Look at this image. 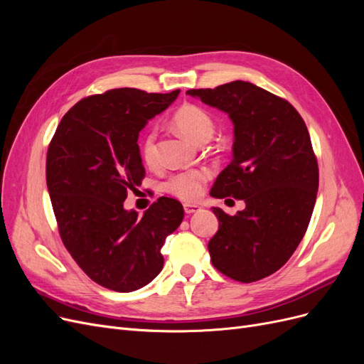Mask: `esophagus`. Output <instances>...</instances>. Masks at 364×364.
Returning a JSON list of instances; mask_svg holds the SVG:
<instances>
[{
	"label": "esophagus",
	"instance_id": "esophagus-1",
	"mask_svg": "<svg viewBox=\"0 0 364 364\" xmlns=\"http://www.w3.org/2000/svg\"><path fill=\"white\" fill-rule=\"evenodd\" d=\"M183 209H185L186 214H193V213L200 211L202 208L199 205H196V203H183Z\"/></svg>",
	"mask_w": 364,
	"mask_h": 364
}]
</instances>
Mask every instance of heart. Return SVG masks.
I'll use <instances>...</instances> for the list:
<instances>
[{"label": "heart", "mask_w": 364, "mask_h": 364, "mask_svg": "<svg viewBox=\"0 0 364 364\" xmlns=\"http://www.w3.org/2000/svg\"><path fill=\"white\" fill-rule=\"evenodd\" d=\"M173 124L181 134L196 144H202L214 135V118L203 107L196 105H183L173 115ZM158 132L147 129L139 141L141 158L147 165H153L158 159ZM211 178V171L205 167L179 171L165 182V190L182 200H196L203 193L205 183Z\"/></svg>", "instance_id": "1"}]
</instances>
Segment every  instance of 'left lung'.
I'll use <instances>...</instances> for the list:
<instances>
[{"instance_id": "1", "label": "left lung", "mask_w": 364, "mask_h": 364, "mask_svg": "<svg viewBox=\"0 0 364 364\" xmlns=\"http://www.w3.org/2000/svg\"><path fill=\"white\" fill-rule=\"evenodd\" d=\"M186 94L234 123L232 161L211 193L245 200L246 208L235 215L213 209L218 218L208 243L213 266L240 282L259 281L290 259L310 223L318 188L310 134L287 100L250 82Z\"/></svg>"}]
</instances>
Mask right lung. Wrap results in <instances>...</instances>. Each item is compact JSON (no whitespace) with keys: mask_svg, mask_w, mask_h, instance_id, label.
I'll list each match as a JSON object with an SVG mask.
<instances>
[{"mask_svg":"<svg viewBox=\"0 0 364 364\" xmlns=\"http://www.w3.org/2000/svg\"><path fill=\"white\" fill-rule=\"evenodd\" d=\"M179 95L118 87L86 97L63 115L47 153V186L59 234L94 282L129 293L155 279L161 247L183 218L181 202L159 197L139 215L124 208L141 185L138 136Z\"/></svg>","mask_w":364,"mask_h":364,"instance_id":"right-lung-1","label":"right lung"}]
</instances>
